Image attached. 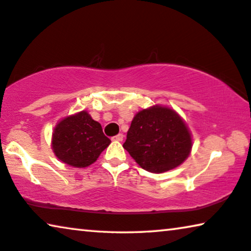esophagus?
<instances>
[{
    "label": "esophagus",
    "mask_w": 251,
    "mask_h": 251,
    "mask_svg": "<svg viewBox=\"0 0 251 251\" xmlns=\"http://www.w3.org/2000/svg\"><path fill=\"white\" fill-rule=\"evenodd\" d=\"M114 141H118V142H122L123 140H124V135L123 134H118V135H116L113 137Z\"/></svg>",
    "instance_id": "1"
}]
</instances>
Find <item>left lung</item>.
Listing matches in <instances>:
<instances>
[{"label":"left lung","instance_id":"8db88e82","mask_svg":"<svg viewBox=\"0 0 251 251\" xmlns=\"http://www.w3.org/2000/svg\"><path fill=\"white\" fill-rule=\"evenodd\" d=\"M123 148L142 169L162 174L188 158L193 138L177 111L155 104L134 116Z\"/></svg>","mask_w":251,"mask_h":251}]
</instances>
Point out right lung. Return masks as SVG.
<instances>
[{
	"mask_svg": "<svg viewBox=\"0 0 251 251\" xmlns=\"http://www.w3.org/2000/svg\"><path fill=\"white\" fill-rule=\"evenodd\" d=\"M110 140L88 111L66 116L53 130L51 150L59 161L74 168H85L97 161Z\"/></svg>",
	"mask_w": 251,
	"mask_h": 251,
	"instance_id": "1",
	"label": "right lung"
}]
</instances>
